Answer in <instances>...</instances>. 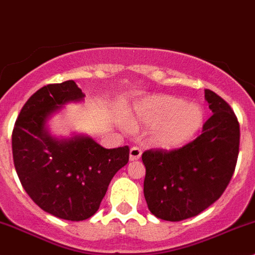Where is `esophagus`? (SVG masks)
I'll list each match as a JSON object with an SVG mask.
<instances>
[{"instance_id": "obj_1", "label": "esophagus", "mask_w": 255, "mask_h": 255, "mask_svg": "<svg viewBox=\"0 0 255 255\" xmlns=\"http://www.w3.org/2000/svg\"><path fill=\"white\" fill-rule=\"evenodd\" d=\"M140 155H142V149L139 148V146H132L129 150V160L130 161H134V160H138V159L140 158Z\"/></svg>"}]
</instances>
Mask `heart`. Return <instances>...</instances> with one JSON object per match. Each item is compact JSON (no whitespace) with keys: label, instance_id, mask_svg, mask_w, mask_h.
Wrapping results in <instances>:
<instances>
[{"label":"heart","instance_id":"obj_1","mask_svg":"<svg viewBox=\"0 0 255 255\" xmlns=\"http://www.w3.org/2000/svg\"><path fill=\"white\" fill-rule=\"evenodd\" d=\"M133 121L154 127V144L176 149L191 142L205 123V112L199 105L186 104L171 95L146 97L134 106Z\"/></svg>","mask_w":255,"mask_h":255}]
</instances>
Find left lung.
<instances>
[{
	"label": "left lung",
	"mask_w": 255,
	"mask_h": 255,
	"mask_svg": "<svg viewBox=\"0 0 255 255\" xmlns=\"http://www.w3.org/2000/svg\"><path fill=\"white\" fill-rule=\"evenodd\" d=\"M205 99L213 115L202 134L174 150L144 151V197L160 220L195 217L217 201L235 173L239 153V123L230 105L211 90Z\"/></svg>",
	"instance_id": "8db88e82"
}]
</instances>
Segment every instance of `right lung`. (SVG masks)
I'll use <instances>...</instances> for the list:
<instances>
[{"label": "right lung", "mask_w": 255, "mask_h": 255, "mask_svg": "<svg viewBox=\"0 0 255 255\" xmlns=\"http://www.w3.org/2000/svg\"><path fill=\"white\" fill-rule=\"evenodd\" d=\"M84 97L73 80L47 85L25 102L12 132L13 163L23 189L43 211L61 220L94 216L112 177L129 159L128 145L106 149L87 135H50L51 115Z\"/></svg>", "instance_id": "1"}]
</instances>
